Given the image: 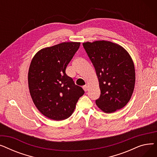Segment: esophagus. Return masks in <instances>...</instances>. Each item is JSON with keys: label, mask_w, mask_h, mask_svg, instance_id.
Instances as JSON below:
<instances>
[{"label": "esophagus", "mask_w": 157, "mask_h": 157, "mask_svg": "<svg viewBox=\"0 0 157 157\" xmlns=\"http://www.w3.org/2000/svg\"><path fill=\"white\" fill-rule=\"evenodd\" d=\"M83 90H85V92H86L87 90H88V86L87 85H85V86H83Z\"/></svg>", "instance_id": "obj_1"}]
</instances>
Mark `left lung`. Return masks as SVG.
Masks as SVG:
<instances>
[{
    "label": "left lung",
    "instance_id": "8db88e82",
    "mask_svg": "<svg viewBox=\"0 0 157 157\" xmlns=\"http://www.w3.org/2000/svg\"><path fill=\"white\" fill-rule=\"evenodd\" d=\"M83 48L94 65L101 95L95 101L102 111L111 113L123 108L134 92V65L128 52L109 41L85 43Z\"/></svg>",
    "mask_w": 157,
    "mask_h": 157
}]
</instances>
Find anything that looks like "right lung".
I'll return each mask as SVG.
<instances>
[{
	"label": "right lung",
	"mask_w": 157,
	"mask_h": 157,
	"mask_svg": "<svg viewBox=\"0 0 157 157\" xmlns=\"http://www.w3.org/2000/svg\"><path fill=\"white\" fill-rule=\"evenodd\" d=\"M80 43H62L40 49L33 58L29 74L30 94L37 109L46 117L63 120L71 116L85 94L65 69Z\"/></svg>",
	"instance_id": "right-lung-1"
}]
</instances>
